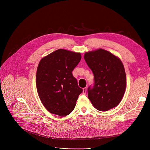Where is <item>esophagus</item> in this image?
Segmentation results:
<instances>
[{"label": "esophagus", "instance_id": "obj_1", "mask_svg": "<svg viewBox=\"0 0 150 150\" xmlns=\"http://www.w3.org/2000/svg\"><path fill=\"white\" fill-rule=\"evenodd\" d=\"M87 87H85V88H83V90H82V94H86V93H87Z\"/></svg>", "mask_w": 150, "mask_h": 150}]
</instances>
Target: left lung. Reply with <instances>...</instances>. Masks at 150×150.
<instances>
[{
    "label": "left lung",
    "instance_id": "left-lung-1",
    "mask_svg": "<svg viewBox=\"0 0 150 150\" xmlns=\"http://www.w3.org/2000/svg\"><path fill=\"white\" fill-rule=\"evenodd\" d=\"M84 59L94 76L93 87L88 88V97L92 104L101 112L115 108L121 101L126 85L121 60L102 49L86 52Z\"/></svg>",
    "mask_w": 150,
    "mask_h": 150
}]
</instances>
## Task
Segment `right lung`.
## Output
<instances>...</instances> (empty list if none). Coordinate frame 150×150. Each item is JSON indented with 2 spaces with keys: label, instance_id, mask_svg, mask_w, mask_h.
Segmentation results:
<instances>
[{
  "label": "right lung",
  "instance_id": "right-lung-1",
  "mask_svg": "<svg viewBox=\"0 0 150 150\" xmlns=\"http://www.w3.org/2000/svg\"><path fill=\"white\" fill-rule=\"evenodd\" d=\"M81 59L80 53L58 49L42 57L36 74L40 99L51 113L66 116L74 109L82 89L72 71Z\"/></svg>",
  "mask_w": 150,
  "mask_h": 150
}]
</instances>
